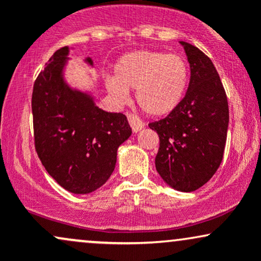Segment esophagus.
<instances>
[{
    "mask_svg": "<svg viewBox=\"0 0 261 261\" xmlns=\"http://www.w3.org/2000/svg\"><path fill=\"white\" fill-rule=\"evenodd\" d=\"M126 116H127L128 124H130V126L133 128L134 133H139L140 130H142V128L145 127V124H143L142 120H141L139 116L134 115V114L131 113H127Z\"/></svg>",
    "mask_w": 261,
    "mask_h": 261,
    "instance_id": "esophagus-1",
    "label": "esophagus"
}]
</instances>
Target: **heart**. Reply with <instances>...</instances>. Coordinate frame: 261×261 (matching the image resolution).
<instances>
[{"mask_svg":"<svg viewBox=\"0 0 261 261\" xmlns=\"http://www.w3.org/2000/svg\"><path fill=\"white\" fill-rule=\"evenodd\" d=\"M190 71L188 62L175 54L136 50L124 54L108 76L106 88L116 101H125L128 89L141 109L154 118L169 115L187 94Z\"/></svg>","mask_w":261,"mask_h":261,"instance_id":"obj_1","label":"heart"}]
</instances>
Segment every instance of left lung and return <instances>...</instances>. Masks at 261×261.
<instances>
[{
	"mask_svg": "<svg viewBox=\"0 0 261 261\" xmlns=\"http://www.w3.org/2000/svg\"><path fill=\"white\" fill-rule=\"evenodd\" d=\"M179 43L190 65L187 94L174 112L148 126L160 136L158 174L170 188L190 193L206 184L222 162L229 112L211 60L194 45Z\"/></svg>",
	"mask_w": 261,
	"mask_h": 261,
	"instance_id": "left-lung-1",
	"label": "left lung"
}]
</instances>
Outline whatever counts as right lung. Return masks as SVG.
<instances>
[{
  "instance_id": "obj_1",
  "label": "right lung",
  "mask_w": 261,
  "mask_h": 261,
  "mask_svg": "<svg viewBox=\"0 0 261 261\" xmlns=\"http://www.w3.org/2000/svg\"><path fill=\"white\" fill-rule=\"evenodd\" d=\"M70 50L65 46L54 54L34 83L35 149L60 187L73 194H89L110 178L119 146L133 130L124 114L100 109L91 91L67 82ZM83 62L93 67L91 58Z\"/></svg>"
}]
</instances>
